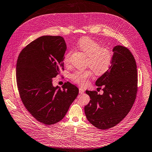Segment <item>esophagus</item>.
<instances>
[{
  "instance_id": "obj_1",
  "label": "esophagus",
  "mask_w": 152,
  "mask_h": 152,
  "mask_svg": "<svg viewBox=\"0 0 152 152\" xmlns=\"http://www.w3.org/2000/svg\"><path fill=\"white\" fill-rule=\"evenodd\" d=\"M84 93V89L82 88H79V94H82Z\"/></svg>"
}]
</instances>
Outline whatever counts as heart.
<instances>
[{
	"label": "heart",
	"instance_id": "b5f03b06",
	"mask_svg": "<svg viewBox=\"0 0 152 152\" xmlns=\"http://www.w3.org/2000/svg\"><path fill=\"white\" fill-rule=\"evenodd\" d=\"M78 48L88 56L87 64L90 66L95 74L102 75L110 67L112 59V52L107 47H102L99 42L88 37H82L77 42ZM72 51L65 54L64 62L68 64ZM93 75V71L90 69L75 70L70 75L71 80L80 86H85L88 83L89 78Z\"/></svg>",
	"mask_w": 152,
	"mask_h": 152
}]
</instances>
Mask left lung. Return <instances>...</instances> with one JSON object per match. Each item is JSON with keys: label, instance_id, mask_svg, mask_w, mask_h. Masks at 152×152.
<instances>
[{"label": "left lung", "instance_id": "obj_1", "mask_svg": "<svg viewBox=\"0 0 152 152\" xmlns=\"http://www.w3.org/2000/svg\"><path fill=\"white\" fill-rule=\"evenodd\" d=\"M112 64L95 82L104 86L102 95L86 90L90 102L84 108L88 122L96 128L106 130L117 125L129 113L138 90L137 69L134 57L128 48L117 45L113 48Z\"/></svg>", "mask_w": 152, "mask_h": 152}]
</instances>
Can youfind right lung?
<instances>
[{
    "instance_id": "obj_1",
    "label": "right lung",
    "mask_w": 152,
    "mask_h": 152,
    "mask_svg": "<svg viewBox=\"0 0 152 152\" xmlns=\"http://www.w3.org/2000/svg\"><path fill=\"white\" fill-rule=\"evenodd\" d=\"M66 49L61 36H42L23 48L17 58L16 80L22 102L46 125L63 119L78 94V88L69 82L62 88L53 86V78L64 70Z\"/></svg>"
}]
</instances>
